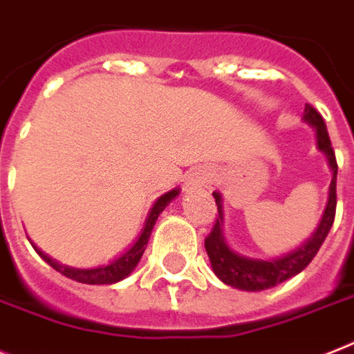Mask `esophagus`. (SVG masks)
Returning a JSON list of instances; mask_svg holds the SVG:
<instances>
[{"mask_svg":"<svg viewBox=\"0 0 354 354\" xmlns=\"http://www.w3.org/2000/svg\"><path fill=\"white\" fill-rule=\"evenodd\" d=\"M213 180V174L208 170V168H195L188 174L186 177V186L189 189L194 188H203V186H208Z\"/></svg>","mask_w":354,"mask_h":354,"instance_id":"obj_1","label":"esophagus"}]
</instances>
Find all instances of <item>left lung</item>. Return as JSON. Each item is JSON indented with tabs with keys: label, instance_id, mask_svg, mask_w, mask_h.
Masks as SVG:
<instances>
[{
	"label": "left lung",
	"instance_id": "8db88e82",
	"mask_svg": "<svg viewBox=\"0 0 354 354\" xmlns=\"http://www.w3.org/2000/svg\"><path fill=\"white\" fill-rule=\"evenodd\" d=\"M304 121L315 128L318 150L328 157V165L333 171L328 204H326V209H324L318 227L302 246L288 253V255L280 257V259L261 261V259H250V257L239 255L236 251L227 246L226 239H224L223 197H221L218 192H213V197H215V203H217L218 217L213 224V230L204 241V248H206V253H208L209 262H212L213 273L223 280L224 284L242 289V291H264V289L282 284L284 280L299 275L300 271L313 261V257L317 255L322 242L328 236L329 230H331L333 221H335V209H337V157H335V150L331 146L326 122H324L322 115L311 104H306V108H304Z\"/></svg>",
	"mask_w": 354,
	"mask_h": 354
}]
</instances>
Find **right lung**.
<instances>
[{
    "instance_id": "obj_1",
    "label": "right lung",
    "mask_w": 354,
    "mask_h": 354,
    "mask_svg": "<svg viewBox=\"0 0 354 354\" xmlns=\"http://www.w3.org/2000/svg\"><path fill=\"white\" fill-rule=\"evenodd\" d=\"M179 195V188L171 189L168 194L160 195L159 198L156 201V204L151 206L150 213H148V218H146V224H145V230H142L141 236L137 239V242L127 253H122L121 257H118L115 261L110 262L108 266H99V268H90V270H81V268H72V266H66V264H61L57 262L55 259L48 257L45 251H41L39 248L30 241L32 248L36 250L37 255L43 259L48 266H52L55 271H59L61 275H65L66 279H72L75 282H81V284H115L119 280L127 279L130 275L131 271L136 270V266L139 264L141 261L142 253L146 250V244H148V239L151 235V230L156 226V221L159 217L162 209L168 206V204L174 201L175 197Z\"/></svg>"
}]
</instances>
